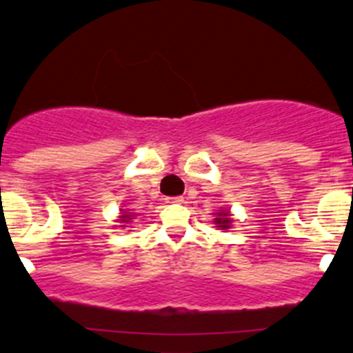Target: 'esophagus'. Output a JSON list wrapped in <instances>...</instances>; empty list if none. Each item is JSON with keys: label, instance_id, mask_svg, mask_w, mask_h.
<instances>
[{"label": "esophagus", "instance_id": "34e87169", "mask_svg": "<svg viewBox=\"0 0 353 353\" xmlns=\"http://www.w3.org/2000/svg\"><path fill=\"white\" fill-rule=\"evenodd\" d=\"M184 198L183 196H170L167 198V203H183Z\"/></svg>", "mask_w": 353, "mask_h": 353}]
</instances>
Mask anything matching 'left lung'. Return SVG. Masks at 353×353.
Here are the masks:
<instances>
[{"label": "left lung", "mask_w": 353, "mask_h": 353, "mask_svg": "<svg viewBox=\"0 0 353 353\" xmlns=\"http://www.w3.org/2000/svg\"><path fill=\"white\" fill-rule=\"evenodd\" d=\"M215 222H217V224H219V228L228 229L229 228V222H231V221H229V214H228V212H222L221 217L215 219Z\"/></svg>", "instance_id": "1"}]
</instances>
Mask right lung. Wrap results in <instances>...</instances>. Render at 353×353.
Masks as SVG:
<instances>
[{
    "label": "right lung",
    "mask_w": 353,
    "mask_h": 353,
    "mask_svg": "<svg viewBox=\"0 0 353 353\" xmlns=\"http://www.w3.org/2000/svg\"><path fill=\"white\" fill-rule=\"evenodd\" d=\"M122 221H124V222H129V219H131V217H129V215H122Z\"/></svg>",
    "instance_id": "right-lung-1"
}]
</instances>
